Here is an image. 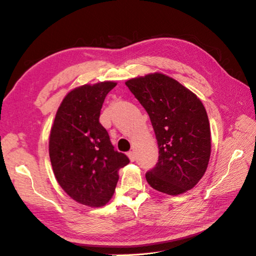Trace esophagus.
I'll use <instances>...</instances> for the list:
<instances>
[{
	"instance_id": "1",
	"label": "esophagus",
	"mask_w": 256,
	"mask_h": 256,
	"mask_svg": "<svg viewBox=\"0 0 256 256\" xmlns=\"http://www.w3.org/2000/svg\"><path fill=\"white\" fill-rule=\"evenodd\" d=\"M128 156L130 162H134V160L136 159V154H135L134 150H130V152H128Z\"/></svg>"
}]
</instances>
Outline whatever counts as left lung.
<instances>
[{
	"instance_id": "1",
	"label": "left lung",
	"mask_w": 256,
	"mask_h": 256,
	"mask_svg": "<svg viewBox=\"0 0 256 256\" xmlns=\"http://www.w3.org/2000/svg\"><path fill=\"white\" fill-rule=\"evenodd\" d=\"M126 85L147 111L158 142V162L146 172L147 182L169 195L191 190L210 157V128L203 104L164 74L138 77Z\"/></svg>"
}]
</instances>
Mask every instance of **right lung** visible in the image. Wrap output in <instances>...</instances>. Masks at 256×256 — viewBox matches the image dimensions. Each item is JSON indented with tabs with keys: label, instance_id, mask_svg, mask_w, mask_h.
I'll return each mask as SVG.
<instances>
[{
	"label": "right lung",
	"instance_id": "obj_1",
	"mask_svg": "<svg viewBox=\"0 0 256 256\" xmlns=\"http://www.w3.org/2000/svg\"><path fill=\"white\" fill-rule=\"evenodd\" d=\"M116 86L114 82H104L68 92L50 133V160L58 184L73 200L90 207L108 203L118 169L130 162L99 123L104 98Z\"/></svg>",
	"mask_w": 256,
	"mask_h": 256
}]
</instances>
